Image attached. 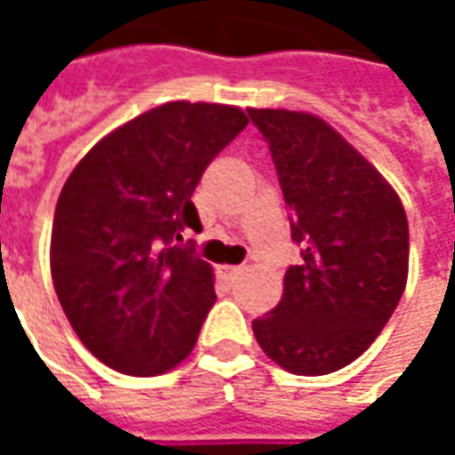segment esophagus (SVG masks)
<instances>
[{"label": "esophagus", "instance_id": "obj_1", "mask_svg": "<svg viewBox=\"0 0 455 455\" xmlns=\"http://www.w3.org/2000/svg\"><path fill=\"white\" fill-rule=\"evenodd\" d=\"M219 273L227 277V280H236L241 275V267L236 266H219Z\"/></svg>", "mask_w": 455, "mask_h": 455}]
</instances>
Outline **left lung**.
<instances>
[{"label": "left lung", "mask_w": 455, "mask_h": 455, "mask_svg": "<svg viewBox=\"0 0 455 455\" xmlns=\"http://www.w3.org/2000/svg\"><path fill=\"white\" fill-rule=\"evenodd\" d=\"M290 209L299 266L253 322L260 348L295 375H326L380 334L407 285L410 227L397 192L315 114L248 109Z\"/></svg>", "instance_id": "obj_1"}]
</instances>
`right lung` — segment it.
<instances>
[{
  "mask_svg": "<svg viewBox=\"0 0 455 455\" xmlns=\"http://www.w3.org/2000/svg\"><path fill=\"white\" fill-rule=\"evenodd\" d=\"M236 107L168 102L104 136L63 185L51 275L90 351L126 375L185 361L217 302L212 267L182 231H199L192 192L246 129Z\"/></svg>",
  "mask_w": 455,
  "mask_h": 455,
  "instance_id": "add662e5",
  "label": "right lung"
}]
</instances>
